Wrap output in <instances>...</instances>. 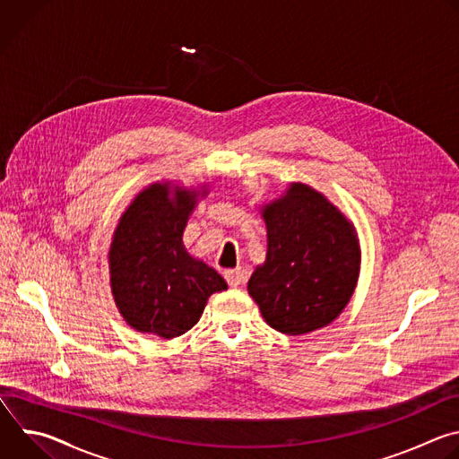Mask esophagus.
Here are the masks:
<instances>
[{
  "label": "esophagus",
  "instance_id": "34e87169",
  "mask_svg": "<svg viewBox=\"0 0 459 459\" xmlns=\"http://www.w3.org/2000/svg\"><path fill=\"white\" fill-rule=\"evenodd\" d=\"M245 278H247V274H245V269H241V267L232 269V271H225V280H227V283H229L230 287H239V285H243V283H245Z\"/></svg>",
  "mask_w": 459,
  "mask_h": 459
}]
</instances>
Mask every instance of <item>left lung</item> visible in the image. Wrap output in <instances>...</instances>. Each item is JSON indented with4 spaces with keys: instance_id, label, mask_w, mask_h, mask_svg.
Masks as SVG:
<instances>
[{
    "instance_id": "left-lung-1",
    "label": "left lung",
    "mask_w": 459,
    "mask_h": 459,
    "mask_svg": "<svg viewBox=\"0 0 459 459\" xmlns=\"http://www.w3.org/2000/svg\"><path fill=\"white\" fill-rule=\"evenodd\" d=\"M267 255L247 290L274 331L305 336L329 326L349 305L359 278L354 223L325 194L292 181L261 205Z\"/></svg>"
}]
</instances>
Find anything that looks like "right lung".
<instances>
[{"instance_id": "right-lung-1", "label": "right lung", "mask_w": 459, "mask_h": 459, "mask_svg": "<svg viewBox=\"0 0 459 459\" xmlns=\"http://www.w3.org/2000/svg\"><path fill=\"white\" fill-rule=\"evenodd\" d=\"M209 185L154 181L143 186L117 220L108 247L114 303L136 333L172 340L200 321L209 298L227 281L183 245L192 211Z\"/></svg>"}]
</instances>
